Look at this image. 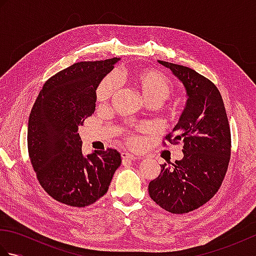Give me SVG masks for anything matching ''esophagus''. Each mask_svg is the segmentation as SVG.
I'll list each match as a JSON object with an SVG mask.
<instances>
[{
    "mask_svg": "<svg viewBox=\"0 0 256 256\" xmlns=\"http://www.w3.org/2000/svg\"><path fill=\"white\" fill-rule=\"evenodd\" d=\"M122 158L123 160H136L140 158V156L133 155V154H130V153H123Z\"/></svg>",
    "mask_w": 256,
    "mask_h": 256,
    "instance_id": "obj_1",
    "label": "esophagus"
}]
</instances>
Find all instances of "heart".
<instances>
[{
  "instance_id": "heart-1",
  "label": "heart",
  "mask_w": 256,
  "mask_h": 256,
  "mask_svg": "<svg viewBox=\"0 0 256 256\" xmlns=\"http://www.w3.org/2000/svg\"><path fill=\"white\" fill-rule=\"evenodd\" d=\"M132 81L134 86L143 96L146 102L164 101L170 96L172 91V84L164 74L154 69H140L132 74ZM118 88V82L116 74H110L103 78L98 84L96 90V101L104 104L116 94ZM138 143L136 136L130 138V144L135 146Z\"/></svg>"
}]
</instances>
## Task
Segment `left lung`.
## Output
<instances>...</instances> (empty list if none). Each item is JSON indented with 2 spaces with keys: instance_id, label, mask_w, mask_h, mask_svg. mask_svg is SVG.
Wrapping results in <instances>:
<instances>
[{
  "instance_id": "1",
  "label": "left lung",
  "mask_w": 256,
  "mask_h": 256,
  "mask_svg": "<svg viewBox=\"0 0 256 256\" xmlns=\"http://www.w3.org/2000/svg\"><path fill=\"white\" fill-rule=\"evenodd\" d=\"M180 81L187 102L174 128L182 140L184 157L160 165V174L148 184L155 202L172 214H187L209 201L220 188L231 156V134L224 100L218 88L192 68L162 62Z\"/></svg>"
}]
</instances>
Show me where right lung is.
I'll return each instance as SVG.
<instances>
[{
    "mask_svg": "<svg viewBox=\"0 0 256 256\" xmlns=\"http://www.w3.org/2000/svg\"><path fill=\"white\" fill-rule=\"evenodd\" d=\"M120 58L81 62L48 79L27 130L32 166L40 186L64 204L89 206L104 196L121 165L116 150L84 155L78 128L96 110V90Z\"/></svg>",
    "mask_w": 256,
    "mask_h": 256,
    "instance_id": "add662e5",
    "label": "right lung"
}]
</instances>
